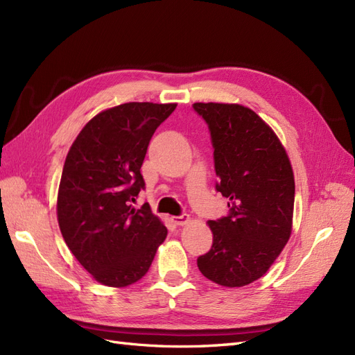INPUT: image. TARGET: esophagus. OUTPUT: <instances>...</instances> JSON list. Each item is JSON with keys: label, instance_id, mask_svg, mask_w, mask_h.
<instances>
[{"label": "esophagus", "instance_id": "34e87169", "mask_svg": "<svg viewBox=\"0 0 355 355\" xmlns=\"http://www.w3.org/2000/svg\"><path fill=\"white\" fill-rule=\"evenodd\" d=\"M173 222L176 223V225H185V223H188L189 222V216L188 214H179V216H175L173 218Z\"/></svg>", "mask_w": 355, "mask_h": 355}]
</instances>
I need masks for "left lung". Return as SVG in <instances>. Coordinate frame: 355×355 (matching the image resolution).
<instances>
[{"label":"left lung","mask_w":355,"mask_h":355,"mask_svg":"<svg viewBox=\"0 0 355 355\" xmlns=\"http://www.w3.org/2000/svg\"><path fill=\"white\" fill-rule=\"evenodd\" d=\"M213 145L216 191L230 213L210 220L211 249L197 259L201 274L225 287L261 278L292 234L295 179L283 145L262 118L241 105L194 103Z\"/></svg>","instance_id":"1"}]
</instances>
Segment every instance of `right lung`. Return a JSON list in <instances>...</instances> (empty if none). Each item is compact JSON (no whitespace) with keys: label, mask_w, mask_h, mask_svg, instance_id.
I'll return each instance as SVG.
<instances>
[{"label":"right lung","mask_w":355,"mask_h":355,"mask_svg":"<svg viewBox=\"0 0 355 355\" xmlns=\"http://www.w3.org/2000/svg\"><path fill=\"white\" fill-rule=\"evenodd\" d=\"M176 103L128 102L84 125L63 166L58 220L67 245L94 280L133 284L148 272L167 228L149 204L135 209L145 189L141 167L157 127Z\"/></svg>","instance_id":"1"}]
</instances>
